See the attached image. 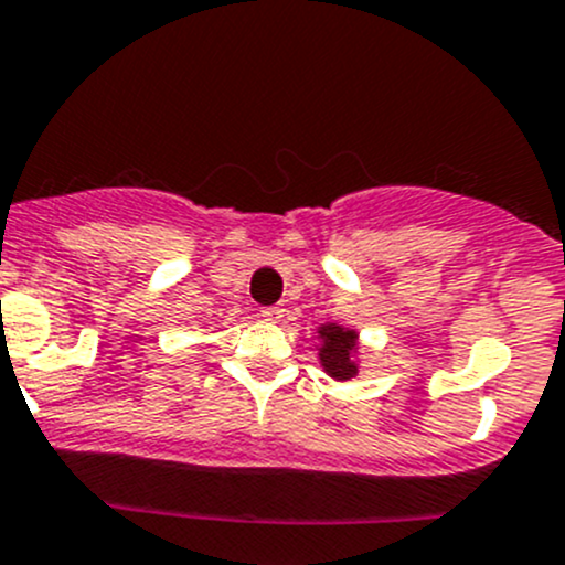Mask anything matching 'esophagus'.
<instances>
[{
    "label": "esophagus",
    "mask_w": 565,
    "mask_h": 565,
    "mask_svg": "<svg viewBox=\"0 0 565 565\" xmlns=\"http://www.w3.org/2000/svg\"><path fill=\"white\" fill-rule=\"evenodd\" d=\"M259 317L265 319V322H278V319L284 317V309L281 306H267V309L259 311Z\"/></svg>",
    "instance_id": "obj_1"
}]
</instances>
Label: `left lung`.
<instances>
[{
    "label": "left lung",
    "mask_w": 565,
    "mask_h": 565,
    "mask_svg": "<svg viewBox=\"0 0 565 565\" xmlns=\"http://www.w3.org/2000/svg\"><path fill=\"white\" fill-rule=\"evenodd\" d=\"M319 363L324 366V372L333 380H352L358 374L355 363V350H358V333L350 328H341V324H322L319 328Z\"/></svg>",
    "instance_id": "8db88e82"
}]
</instances>
